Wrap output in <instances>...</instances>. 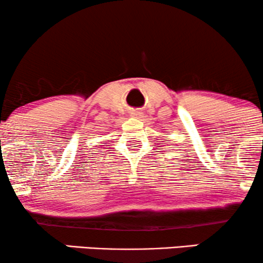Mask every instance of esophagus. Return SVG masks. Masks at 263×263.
<instances>
[{"instance_id": "1", "label": "esophagus", "mask_w": 263, "mask_h": 263, "mask_svg": "<svg viewBox=\"0 0 263 263\" xmlns=\"http://www.w3.org/2000/svg\"><path fill=\"white\" fill-rule=\"evenodd\" d=\"M130 116L133 118H137V119H140L142 118V112L141 111H137V109H133L130 112Z\"/></svg>"}]
</instances>
